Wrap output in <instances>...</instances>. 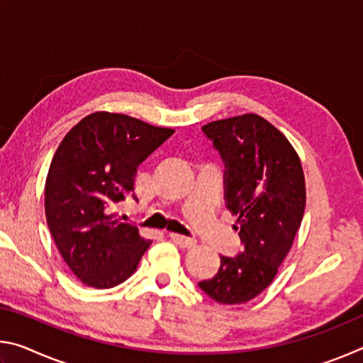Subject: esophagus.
Segmentation results:
<instances>
[{
    "label": "esophagus",
    "mask_w": 363,
    "mask_h": 363,
    "mask_svg": "<svg viewBox=\"0 0 363 363\" xmlns=\"http://www.w3.org/2000/svg\"><path fill=\"white\" fill-rule=\"evenodd\" d=\"M169 238L177 245V247H181L184 250H190V248H194L195 245H196V242L194 240V238L184 237V235H181V233H169Z\"/></svg>",
    "instance_id": "1"
}]
</instances>
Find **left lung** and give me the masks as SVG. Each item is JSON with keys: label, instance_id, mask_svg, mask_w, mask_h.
Instances as JSON below:
<instances>
[{"label": "left lung", "instance_id": "8db88e82", "mask_svg": "<svg viewBox=\"0 0 363 363\" xmlns=\"http://www.w3.org/2000/svg\"><path fill=\"white\" fill-rule=\"evenodd\" d=\"M224 162L225 206L237 216L243 251L220 256L199 286L220 304H243L272 284L306 208L301 160L284 134L256 113L201 126Z\"/></svg>", "mask_w": 363, "mask_h": 363}]
</instances>
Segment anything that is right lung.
Masks as SVG:
<instances>
[{
	"label": "right lung",
	"mask_w": 363,
	"mask_h": 363,
	"mask_svg": "<svg viewBox=\"0 0 363 363\" xmlns=\"http://www.w3.org/2000/svg\"><path fill=\"white\" fill-rule=\"evenodd\" d=\"M173 133L123 113L94 112L59 144L46 177V220L84 285L104 290L136 272L152 242L113 210L128 196L136 200L138 167Z\"/></svg>",
	"instance_id": "add662e5"
}]
</instances>
